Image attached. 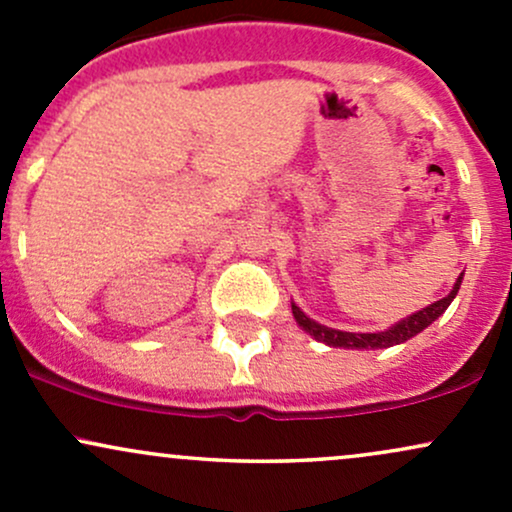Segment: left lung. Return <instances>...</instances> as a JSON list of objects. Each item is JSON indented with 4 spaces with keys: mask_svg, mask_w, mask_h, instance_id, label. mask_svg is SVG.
<instances>
[{
    "mask_svg": "<svg viewBox=\"0 0 512 512\" xmlns=\"http://www.w3.org/2000/svg\"><path fill=\"white\" fill-rule=\"evenodd\" d=\"M462 276H457L455 286H452L450 293L445 298H440V301L426 305V308L416 310V313H411L404 317V320L395 322L392 327H387L383 332H344V330H334V327H327V325H320V322H315L313 317H308L303 313L301 308H298L296 303L291 301V310H293V317H296L298 327L305 330L310 334V337L317 339V342L327 344V346H334V349H390V346L395 344H404L407 339L416 337L419 332H424L428 325H433V322L438 320L440 315L448 310V305L452 303V298L457 296V291H460V284H462Z\"/></svg>",
    "mask_w": 512,
    "mask_h": 512,
    "instance_id": "8db88e82",
    "label": "left lung"
}]
</instances>
